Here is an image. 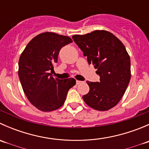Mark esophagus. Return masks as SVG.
<instances>
[{"mask_svg":"<svg viewBox=\"0 0 149 149\" xmlns=\"http://www.w3.org/2000/svg\"><path fill=\"white\" fill-rule=\"evenodd\" d=\"M81 83H83V81H76V85H79V84H81Z\"/></svg>","mask_w":149,"mask_h":149,"instance_id":"obj_1","label":"esophagus"}]
</instances>
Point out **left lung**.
<instances>
[{
    "label": "left lung",
    "instance_id": "obj_1",
    "mask_svg": "<svg viewBox=\"0 0 149 149\" xmlns=\"http://www.w3.org/2000/svg\"><path fill=\"white\" fill-rule=\"evenodd\" d=\"M73 41L93 64L100 82L87 81L88 94L83 96L91 108L106 111L118 104L130 80V59L125 47L113 34L96 30L84 35H73Z\"/></svg>",
    "mask_w": 149,
    "mask_h": 149
}]
</instances>
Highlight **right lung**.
<instances>
[{
	"mask_svg": "<svg viewBox=\"0 0 149 149\" xmlns=\"http://www.w3.org/2000/svg\"><path fill=\"white\" fill-rule=\"evenodd\" d=\"M67 36L45 32L32 39L19 61V77L29 101L43 112L63 106L68 91L76 84L74 79L54 78L51 73L63 47L72 42Z\"/></svg>",
	"mask_w": 149,
	"mask_h": 149,
	"instance_id": "1",
	"label": "right lung"
}]
</instances>
